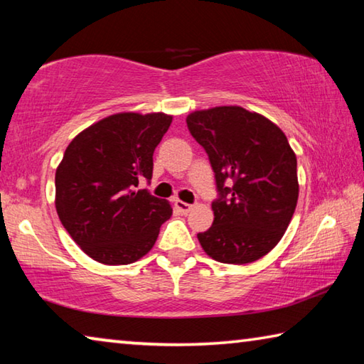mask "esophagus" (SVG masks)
<instances>
[{"label":"esophagus","mask_w":364,"mask_h":364,"mask_svg":"<svg viewBox=\"0 0 364 364\" xmlns=\"http://www.w3.org/2000/svg\"><path fill=\"white\" fill-rule=\"evenodd\" d=\"M176 208H177V210L181 211L182 214H187L190 210H192V205H190V203H186V201L176 200Z\"/></svg>","instance_id":"esophagus-1"}]
</instances>
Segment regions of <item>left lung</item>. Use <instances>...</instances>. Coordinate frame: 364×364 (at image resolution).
<instances>
[{
    "label": "left lung",
    "mask_w": 364,
    "mask_h": 364,
    "mask_svg": "<svg viewBox=\"0 0 364 364\" xmlns=\"http://www.w3.org/2000/svg\"><path fill=\"white\" fill-rule=\"evenodd\" d=\"M216 178L214 221L198 240L213 259L247 264L277 245L299 200L296 156L285 134L240 106L195 111L187 117Z\"/></svg>",
    "instance_id": "8db88e82"
}]
</instances>
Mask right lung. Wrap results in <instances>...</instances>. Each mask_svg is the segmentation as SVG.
I'll list each match as a JSON object with an SVG mask.
<instances>
[{"instance_id":"1","label":"right lung","mask_w":364,"mask_h":364,"mask_svg":"<svg viewBox=\"0 0 364 364\" xmlns=\"http://www.w3.org/2000/svg\"><path fill=\"white\" fill-rule=\"evenodd\" d=\"M172 116L121 112L83 130L56 169V211L64 229L90 258L130 264L153 248L168 221V201L136 190L150 183L154 148Z\"/></svg>"}]
</instances>
